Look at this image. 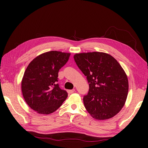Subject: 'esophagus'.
I'll return each mask as SVG.
<instances>
[{
    "mask_svg": "<svg viewBox=\"0 0 148 148\" xmlns=\"http://www.w3.org/2000/svg\"><path fill=\"white\" fill-rule=\"evenodd\" d=\"M68 92L69 94H71V93H73V92L75 91V89H72V90H68Z\"/></svg>",
    "mask_w": 148,
    "mask_h": 148,
    "instance_id": "34e87169",
    "label": "esophagus"
}]
</instances>
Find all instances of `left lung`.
I'll return each mask as SVG.
<instances>
[{"label":"left lung","instance_id":"8db88e82","mask_svg":"<svg viewBox=\"0 0 148 148\" xmlns=\"http://www.w3.org/2000/svg\"><path fill=\"white\" fill-rule=\"evenodd\" d=\"M77 66L87 77L89 91L84 106L94 119L112 118L123 107L129 91L127 74L116 59L103 52L74 56Z\"/></svg>","mask_w":148,"mask_h":148}]
</instances>
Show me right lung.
Segmentation results:
<instances>
[{
  "mask_svg": "<svg viewBox=\"0 0 148 148\" xmlns=\"http://www.w3.org/2000/svg\"><path fill=\"white\" fill-rule=\"evenodd\" d=\"M70 56L61 51L46 52L34 58L26 69L21 81L22 94L29 106L37 113H53L68 97L57 82L59 69Z\"/></svg>",
  "mask_w": 148,
  "mask_h": 148,
  "instance_id": "right-lung-1",
  "label": "right lung"
}]
</instances>
